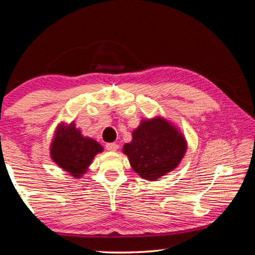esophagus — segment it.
<instances>
[{
  "label": "esophagus",
  "mask_w": 255,
  "mask_h": 255,
  "mask_svg": "<svg viewBox=\"0 0 255 255\" xmlns=\"http://www.w3.org/2000/svg\"><path fill=\"white\" fill-rule=\"evenodd\" d=\"M118 147L119 146L116 144V143H108L107 145H106V148L108 149V150H110V152H115V150H117L118 149Z\"/></svg>",
  "instance_id": "1"
}]
</instances>
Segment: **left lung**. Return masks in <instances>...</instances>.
<instances>
[{
	"mask_svg": "<svg viewBox=\"0 0 255 255\" xmlns=\"http://www.w3.org/2000/svg\"><path fill=\"white\" fill-rule=\"evenodd\" d=\"M187 149L183 136L162 118L145 120L124 146L132 170L145 180H156L174 170Z\"/></svg>",
	"mask_w": 255,
	"mask_h": 255,
	"instance_id": "obj_1",
	"label": "left lung"
}]
</instances>
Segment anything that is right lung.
I'll list each match as a JSON object with an SVG mask.
<instances>
[{"mask_svg":"<svg viewBox=\"0 0 255 255\" xmlns=\"http://www.w3.org/2000/svg\"><path fill=\"white\" fill-rule=\"evenodd\" d=\"M100 152L102 146L91 138L82 136L74 124L67 128H59L50 149L55 163L75 178L85 173L94 155Z\"/></svg>","mask_w":255,"mask_h":255,"instance_id":"add662e5","label":"right lung"}]
</instances>
